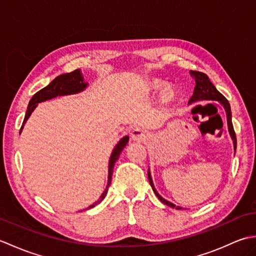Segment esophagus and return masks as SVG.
<instances>
[{"label": "esophagus", "mask_w": 256, "mask_h": 256, "mask_svg": "<svg viewBox=\"0 0 256 256\" xmlns=\"http://www.w3.org/2000/svg\"><path fill=\"white\" fill-rule=\"evenodd\" d=\"M131 138L133 140H138V142H140V140H144L145 134L140 128H135L131 133Z\"/></svg>", "instance_id": "esophagus-1"}]
</instances>
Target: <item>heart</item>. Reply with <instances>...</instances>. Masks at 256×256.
I'll list each match as a JSON object with an SVG mask.
<instances>
[{
    "label": "heart",
    "mask_w": 256,
    "mask_h": 256,
    "mask_svg": "<svg viewBox=\"0 0 256 256\" xmlns=\"http://www.w3.org/2000/svg\"><path fill=\"white\" fill-rule=\"evenodd\" d=\"M148 86L150 90L153 91H160V101L162 104H168V103L172 102L175 98V91L170 86H165L162 81L158 79H150L148 82Z\"/></svg>",
    "instance_id": "1"
}]
</instances>
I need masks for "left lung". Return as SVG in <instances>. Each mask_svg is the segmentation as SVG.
<instances>
[{
    "label": "left lung",
    "instance_id": "1",
    "mask_svg": "<svg viewBox=\"0 0 256 256\" xmlns=\"http://www.w3.org/2000/svg\"><path fill=\"white\" fill-rule=\"evenodd\" d=\"M192 76L194 78L196 81V86L194 90V94L190 98L189 103H192L196 101H200V100H216V101H220L222 104H224L226 111V118H228V126H229V132L232 136L233 142H234V150L236 148V132L234 128H233V124H232V118H231V108H230V103L228 102L226 98L222 96L220 92L216 89V86L212 84L211 81L209 80L208 76L204 72H192ZM148 180L152 188H153V192L158 197V199L162 201V204H165L167 206H172V208H176V209H182L180 206H176L174 204L170 202V201L165 200L164 198H162L158 194V192H156V189L154 188L153 182H152V177L148 170Z\"/></svg>",
    "mask_w": 256,
    "mask_h": 256
}]
</instances>
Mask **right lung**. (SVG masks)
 <instances>
[{"instance_id":"right-lung-1","label":"right lung","mask_w":256,"mask_h":256,"mask_svg":"<svg viewBox=\"0 0 256 256\" xmlns=\"http://www.w3.org/2000/svg\"><path fill=\"white\" fill-rule=\"evenodd\" d=\"M86 84H88L84 82L82 74H81L79 69L74 70V72H72L64 74L58 76V77L54 79L52 82L48 84L47 86H45V88H42V90L36 92V94L32 96V98L30 103H28V106H27L25 118H24V121H23V124H22L20 134L22 132V130H23V126H24L25 122L27 121V120H28L32 112L34 111V108L37 106V103L52 99V98L58 96H67V94H78V92L86 89ZM128 142V136L123 138L121 140H120L118 144L116 146V148L113 150L110 162H108V178L106 189L104 190V192L101 194L100 199L98 200V201H96V202L92 204V206H90L89 208H92V206L99 204L101 201L104 199L106 194L108 192V187L110 186V184H111L114 164H116V162L118 160L120 154H121V152L124 150L125 146H126Z\"/></svg>"}]
</instances>
